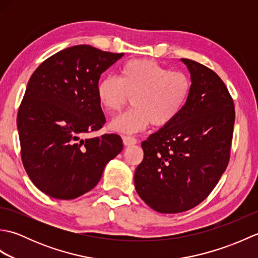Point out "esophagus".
<instances>
[{
    "label": "esophagus",
    "instance_id": "esophagus-1",
    "mask_svg": "<svg viewBox=\"0 0 258 258\" xmlns=\"http://www.w3.org/2000/svg\"><path fill=\"white\" fill-rule=\"evenodd\" d=\"M123 143L124 145L126 146H130V145H134L138 143V140H136L135 138H133V136H130V135H123Z\"/></svg>",
    "mask_w": 258,
    "mask_h": 258
}]
</instances>
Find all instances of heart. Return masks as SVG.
<instances>
[{"label": "heart", "mask_w": 258, "mask_h": 258, "mask_svg": "<svg viewBox=\"0 0 258 258\" xmlns=\"http://www.w3.org/2000/svg\"><path fill=\"white\" fill-rule=\"evenodd\" d=\"M191 92L189 76L171 71L153 59H131L119 69L118 79L108 75L97 83L96 95L104 111L119 113L132 97L133 108L114 118L111 128L135 133L147 125L163 127L182 113Z\"/></svg>", "instance_id": "obj_1"}]
</instances>
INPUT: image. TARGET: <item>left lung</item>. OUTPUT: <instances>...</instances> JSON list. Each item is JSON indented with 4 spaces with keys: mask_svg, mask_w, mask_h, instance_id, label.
Instances as JSON below:
<instances>
[{
    "mask_svg": "<svg viewBox=\"0 0 258 258\" xmlns=\"http://www.w3.org/2000/svg\"><path fill=\"white\" fill-rule=\"evenodd\" d=\"M182 61L191 79L188 101L176 119L142 143L144 158L134 176L141 199L164 214L204 201L231 158L235 108L226 85L205 65Z\"/></svg>",
    "mask_w": 258,
    "mask_h": 258,
    "instance_id": "left-lung-1",
    "label": "left lung"
}]
</instances>
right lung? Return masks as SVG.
<instances>
[{"mask_svg": "<svg viewBox=\"0 0 258 258\" xmlns=\"http://www.w3.org/2000/svg\"><path fill=\"white\" fill-rule=\"evenodd\" d=\"M123 55L68 47L46 58L27 83L18 112L22 163L33 184L53 199L73 200L94 188L123 150L117 134L82 139L106 122L96 86Z\"/></svg>", "mask_w": 258, "mask_h": 258, "instance_id": "1", "label": "right lung"}]
</instances>
